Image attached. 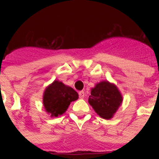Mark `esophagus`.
I'll return each mask as SVG.
<instances>
[{"label":"esophagus","instance_id":"1","mask_svg":"<svg viewBox=\"0 0 159 159\" xmlns=\"http://www.w3.org/2000/svg\"><path fill=\"white\" fill-rule=\"evenodd\" d=\"M78 94H79V97L80 98H84L85 97V92H84V91H81V92H79V93H78Z\"/></svg>","mask_w":159,"mask_h":159}]
</instances>
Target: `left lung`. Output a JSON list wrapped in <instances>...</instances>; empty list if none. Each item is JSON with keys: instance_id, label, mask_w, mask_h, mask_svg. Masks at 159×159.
<instances>
[{"instance_id": "1", "label": "left lung", "mask_w": 159, "mask_h": 159, "mask_svg": "<svg viewBox=\"0 0 159 159\" xmlns=\"http://www.w3.org/2000/svg\"><path fill=\"white\" fill-rule=\"evenodd\" d=\"M88 102L100 117L111 120L122 104L123 97L116 85L102 81L91 89Z\"/></svg>"}]
</instances>
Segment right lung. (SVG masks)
<instances>
[{
    "label": "right lung",
    "instance_id": "1",
    "mask_svg": "<svg viewBox=\"0 0 159 159\" xmlns=\"http://www.w3.org/2000/svg\"><path fill=\"white\" fill-rule=\"evenodd\" d=\"M77 99V92L58 80H54L46 87L43 94V106L51 117H57L65 113L70 103Z\"/></svg>",
    "mask_w": 159,
    "mask_h": 159
}]
</instances>
